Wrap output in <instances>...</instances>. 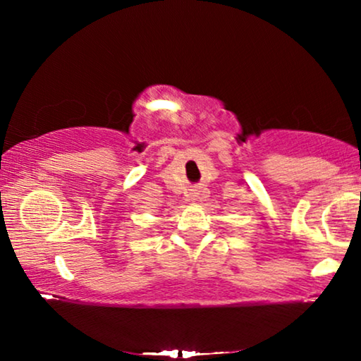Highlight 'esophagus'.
<instances>
[{
  "mask_svg": "<svg viewBox=\"0 0 361 361\" xmlns=\"http://www.w3.org/2000/svg\"><path fill=\"white\" fill-rule=\"evenodd\" d=\"M192 197H197V195H192Z\"/></svg>",
  "mask_w": 361,
  "mask_h": 361,
  "instance_id": "obj_1",
  "label": "esophagus"
}]
</instances>
